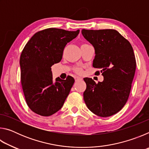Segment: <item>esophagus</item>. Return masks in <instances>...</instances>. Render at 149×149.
Masks as SVG:
<instances>
[{
    "instance_id": "34e87169",
    "label": "esophagus",
    "mask_w": 149,
    "mask_h": 149,
    "mask_svg": "<svg viewBox=\"0 0 149 149\" xmlns=\"http://www.w3.org/2000/svg\"><path fill=\"white\" fill-rule=\"evenodd\" d=\"M74 79H75V81H79V80H82L81 77H77V76L74 77Z\"/></svg>"
}]
</instances>
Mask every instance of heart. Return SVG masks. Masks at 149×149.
<instances>
[{"instance_id":"1","label":"heart","mask_w":149,"mask_h":149,"mask_svg":"<svg viewBox=\"0 0 149 149\" xmlns=\"http://www.w3.org/2000/svg\"><path fill=\"white\" fill-rule=\"evenodd\" d=\"M86 45V44H82L81 45V46H84V45ZM74 72H76L77 74H81L82 73V69L81 68H74Z\"/></svg>"}]
</instances>
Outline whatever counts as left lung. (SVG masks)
Segmentation results:
<instances>
[{
  "label": "left lung",
  "instance_id": "left-lung-1",
  "mask_svg": "<svg viewBox=\"0 0 149 149\" xmlns=\"http://www.w3.org/2000/svg\"><path fill=\"white\" fill-rule=\"evenodd\" d=\"M82 35L95 48L93 66L100 69L104 80L96 84L84 78V99L87 108L100 117L112 116L124 107L132 89L136 60L130 42L114 29H82Z\"/></svg>",
  "mask_w": 149,
  "mask_h": 149
}]
</instances>
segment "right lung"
<instances>
[{
  "instance_id": "add662e5",
  "label": "right lung",
  "mask_w": 149,
  "mask_h": 149,
  "mask_svg": "<svg viewBox=\"0 0 149 149\" xmlns=\"http://www.w3.org/2000/svg\"><path fill=\"white\" fill-rule=\"evenodd\" d=\"M79 33L48 28L35 33L19 59L21 83L27 106L42 116H50L62 107L74 83L72 76L52 81L50 67L62 60L67 45Z\"/></svg>"
}]
</instances>
